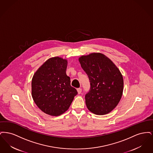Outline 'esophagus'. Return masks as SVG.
I'll return each mask as SVG.
<instances>
[{
	"mask_svg": "<svg viewBox=\"0 0 153 153\" xmlns=\"http://www.w3.org/2000/svg\"><path fill=\"white\" fill-rule=\"evenodd\" d=\"M77 90V92H78L79 94H80L81 93V92H82V89L81 88H78Z\"/></svg>",
	"mask_w": 153,
	"mask_h": 153,
	"instance_id": "esophagus-1",
	"label": "esophagus"
}]
</instances>
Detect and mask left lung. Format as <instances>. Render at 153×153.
I'll return each instance as SVG.
<instances>
[{
    "label": "left lung",
    "mask_w": 153,
    "mask_h": 153,
    "mask_svg": "<svg viewBox=\"0 0 153 153\" xmlns=\"http://www.w3.org/2000/svg\"><path fill=\"white\" fill-rule=\"evenodd\" d=\"M79 61L91 84L85 96L88 109L98 115L108 114L117 107L123 94L122 73L109 58L100 53L82 56Z\"/></svg>",
    "instance_id": "left-lung-1"
}]
</instances>
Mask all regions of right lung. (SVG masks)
<instances>
[{"label":"right lung","mask_w":153,"mask_h":153,"mask_svg":"<svg viewBox=\"0 0 153 153\" xmlns=\"http://www.w3.org/2000/svg\"><path fill=\"white\" fill-rule=\"evenodd\" d=\"M68 61L54 57L48 59L34 73L31 94L37 107L44 113L59 116L69 108L77 90L66 75Z\"/></svg>","instance_id":"1"}]
</instances>
